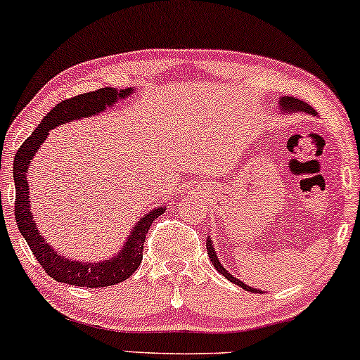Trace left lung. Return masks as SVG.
I'll return each instance as SVG.
<instances>
[{"mask_svg":"<svg viewBox=\"0 0 360 360\" xmlns=\"http://www.w3.org/2000/svg\"><path fill=\"white\" fill-rule=\"evenodd\" d=\"M278 106L282 112H288V115H292V112H308V115H313L316 116V111L313 110V106H309L308 103H304L302 100H297V98L293 96H280V101H278ZM206 249H208V255L211 259V264H213V267L218 270V272L223 275L229 280V282H233L236 285H239L240 288L248 290V292H252V293H262V290H257V288H252V287H248L244 282H240L239 278H236L231 275L228 270L223 267V264L219 262L218 259V254H216V250L213 248V239H211V236H208V239H206Z\"/></svg>","mask_w":360,"mask_h":360,"instance_id":"1","label":"left lung"}]
</instances>
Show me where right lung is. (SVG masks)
<instances>
[{
    "mask_svg": "<svg viewBox=\"0 0 360 360\" xmlns=\"http://www.w3.org/2000/svg\"><path fill=\"white\" fill-rule=\"evenodd\" d=\"M132 93H136L134 88H126V90L101 88V90L91 93H83V95L70 98V100H63L51 112H47L41 124L22 142V146L14 155L13 176L14 186H16L14 216H16L19 233L26 239L42 269L57 282L88 288L110 287V285L124 282L136 272L142 262L146 234L150 224L165 211V206H157L142 216L134 224V228L131 229L126 243L117 250V254L112 255L111 259L101 260V262H83V260H75L58 254L41 234L36 221H34V214L31 213L27 172L31 167V160L36 157L44 141L47 139L49 132L53 127L65 124V122L100 115L106 108L115 106L116 101L120 100H126Z\"/></svg>",
    "mask_w": 360,
    "mask_h": 360,
    "instance_id": "right-lung-1",
    "label": "right lung"
}]
</instances>
